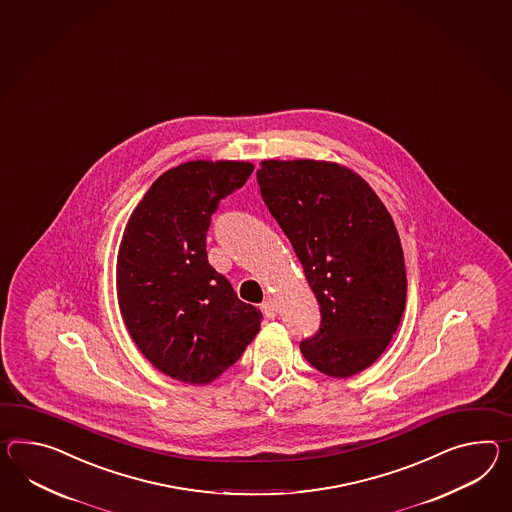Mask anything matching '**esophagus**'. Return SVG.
Instances as JSON below:
<instances>
[{"mask_svg":"<svg viewBox=\"0 0 512 512\" xmlns=\"http://www.w3.org/2000/svg\"><path fill=\"white\" fill-rule=\"evenodd\" d=\"M261 309H262V312H264V316H266V318H270V320H274L275 316H277V301H274V300L262 301Z\"/></svg>","mask_w":512,"mask_h":512,"instance_id":"obj_1","label":"esophagus"}]
</instances>
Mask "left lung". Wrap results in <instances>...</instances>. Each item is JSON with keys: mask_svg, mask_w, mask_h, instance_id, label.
I'll return each mask as SVG.
<instances>
[{"mask_svg": "<svg viewBox=\"0 0 512 512\" xmlns=\"http://www.w3.org/2000/svg\"><path fill=\"white\" fill-rule=\"evenodd\" d=\"M261 196L296 251L322 322L301 353L346 379L372 366L398 329L407 274L394 220L361 175L331 161H262Z\"/></svg>", "mask_w": 512, "mask_h": 512, "instance_id": "8db88e82", "label": "left lung"}]
</instances>
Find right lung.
Masks as SVG:
<instances>
[{
  "mask_svg": "<svg viewBox=\"0 0 512 512\" xmlns=\"http://www.w3.org/2000/svg\"><path fill=\"white\" fill-rule=\"evenodd\" d=\"M253 172L246 161H188L148 188L125 225L116 294L125 329L163 374L209 385L261 331L262 314L240 301L207 261L218 201Z\"/></svg>",
  "mask_w": 512,
  "mask_h": 512,
  "instance_id": "add662e5",
  "label": "right lung"
}]
</instances>
